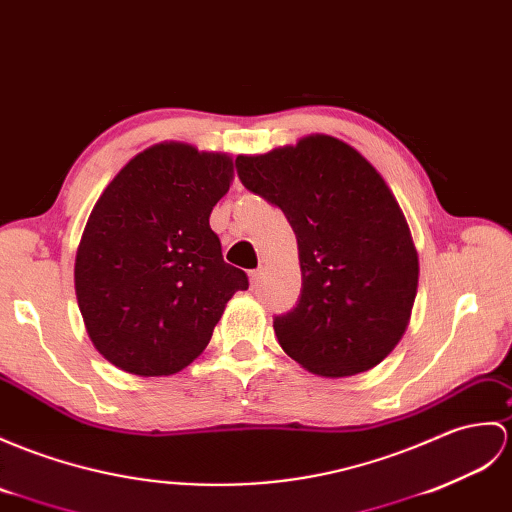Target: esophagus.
I'll list each match as a JSON object with an SVG mask.
<instances>
[{
	"label": "esophagus",
	"instance_id": "esophagus-1",
	"mask_svg": "<svg viewBox=\"0 0 512 512\" xmlns=\"http://www.w3.org/2000/svg\"><path fill=\"white\" fill-rule=\"evenodd\" d=\"M261 275H264V270H261V268H257V270H251V272H248V277H251V288H255V285L259 283Z\"/></svg>",
	"mask_w": 512,
	"mask_h": 512
}]
</instances>
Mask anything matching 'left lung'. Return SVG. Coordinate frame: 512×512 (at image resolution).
<instances>
[{"mask_svg":"<svg viewBox=\"0 0 512 512\" xmlns=\"http://www.w3.org/2000/svg\"><path fill=\"white\" fill-rule=\"evenodd\" d=\"M235 168L285 213L299 244L301 296L272 325L281 349L320 377L377 366L406 331L419 285L417 248L384 178L329 135L240 154Z\"/></svg>","mask_w":512,"mask_h":512,"instance_id":"1","label":"left lung"}]
</instances>
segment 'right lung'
I'll use <instances>...</instances> for the list:
<instances>
[{
    "mask_svg": "<svg viewBox=\"0 0 512 512\" xmlns=\"http://www.w3.org/2000/svg\"><path fill=\"white\" fill-rule=\"evenodd\" d=\"M231 178L227 154L165 141L130 159L95 202L76 253V296L93 347L122 371H183L227 301L248 288L209 227Z\"/></svg>",
    "mask_w": 512,
    "mask_h": 512,
    "instance_id": "obj_1",
    "label": "right lung"
}]
</instances>
